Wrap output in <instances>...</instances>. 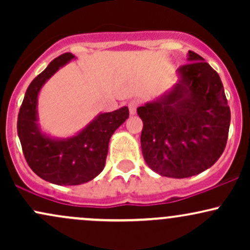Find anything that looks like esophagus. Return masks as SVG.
Here are the masks:
<instances>
[{
  "mask_svg": "<svg viewBox=\"0 0 250 250\" xmlns=\"http://www.w3.org/2000/svg\"><path fill=\"white\" fill-rule=\"evenodd\" d=\"M139 104H140V101L136 99L131 100V101L129 102L128 108H129V111H130L131 115H134V114L136 113V109H137V107H139Z\"/></svg>",
  "mask_w": 250,
  "mask_h": 250,
  "instance_id": "34e87169",
  "label": "esophagus"
}]
</instances>
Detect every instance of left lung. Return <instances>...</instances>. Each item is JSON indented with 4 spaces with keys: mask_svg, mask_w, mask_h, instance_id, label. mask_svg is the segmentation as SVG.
<instances>
[{
    "mask_svg": "<svg viewBox=\"0 0 250 250\" xmlns=\"http://www.w3.org/2000/svg\"><path fill=\"white\" fill-rule=\"evenodd\" d=\"M188 61L177 70L180 81L173 90L137 108L146 163L174 179L210 168L225 150L230 125L219 74L191 50Z\"/></svg>",
    "mask_w": 250,
    "mask_h": 250,
    "instance_id": "left-lung-1",
    "label": "left lung"
}]
</instances>
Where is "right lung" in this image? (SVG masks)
Returning a JSON list of instances; mask_svg holds the SVG:
<instances>
[{
  "mask_svg": "<svg viewBox=\"0 0 250 250\" xmlns=\"http://www.w3.org/2000/svg\"><path fill=\"white\" fill-rule=\"evenodd\" d=\"M71 59L73 54H62L31 81L17 117V134L28 166L37 176L59 186L81 185L101 173L109 140L129 117L128 107L101 114L81 133L65 140H53L40 131L36 123L40 89Z\"/></svg>",
  "mask_w": 250,
  "mask_h": 250,
  "instance_id": "add662e5",
  "label": "right lung"
}]
</instances>
